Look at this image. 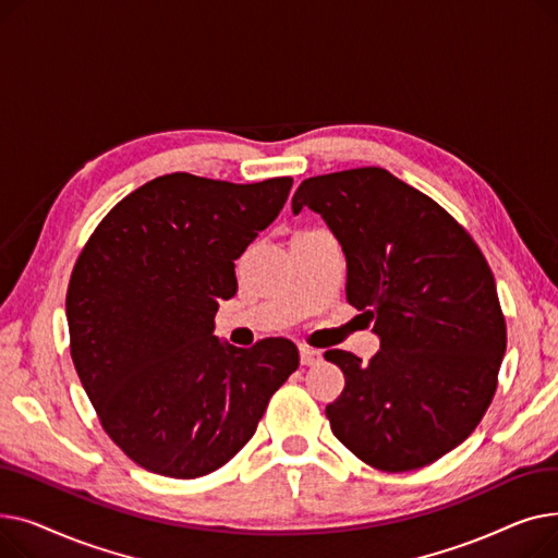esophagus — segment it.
<instances>
[{"mask_svg": "<svg viewBox=\"0 0 558 558\" xmlns=\"http://www.w3.org/2000/svg\"><path fill=\"white\" fill-rule=\"evenodd\" d=\"M320 362V353L310 345H301V364L303 366H316Z\"/></svg>", "mask_w": 558, "mask_h": 558, "instance_id": "obj_1", "label": "esophagus"}]
</instances>
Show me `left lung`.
<instances>
[{
    "mask_svg": "<svg viewBox=\"0 0 558 558\" xmlns=\"http://www.w3.org/2000/svg\"><path fill=\"white\" fill-rule=\"evenodd\" d=\"M318 213L345 255V299L375 320L379 350L326 360L345 387L332 434L364 463L416 471L463 444L495 396L507 324L480 246L436 201L379 167L314 175L291 210Z\"/></svg>",
    "mask_w": 558,
    "mask_h": 558,
    "instance_id": "1",
    "label": "left lung"
}]
</instances>
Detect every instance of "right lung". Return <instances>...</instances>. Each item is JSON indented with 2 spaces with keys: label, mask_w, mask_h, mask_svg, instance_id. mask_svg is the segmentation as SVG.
Segmentation results:
<instances>
[{
  "label": "right lung",
  "mask_w": 558,
  "mask_h": 558,
  "mask_svg": "<svg viewBox=\"0 0 558 558\" xmlns=\"http://www.w3.org/2000/svg\"><path fill=\"white\" fill-rule=\"evenodd\" d=\"M291 183L158 175L83 246L65 299L72 362L106 434L144 471L215 473L299 368L289 339L238 348L215 337L219 303L238 294L234 259L278 217Z\"/></svg>",
  "instance_id": "1"
}]
</instances>
